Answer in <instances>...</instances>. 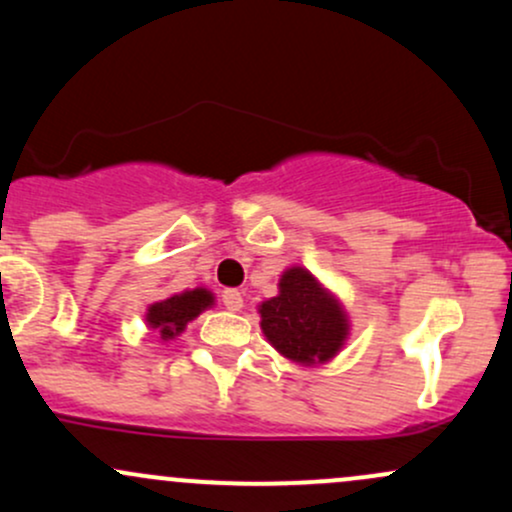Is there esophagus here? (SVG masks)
<instances>
[{"label": "esophagus", "instance_id": "34e87169", "mask_svg": "<svg viewBox=\"0 0 512 512\" xmlns=\"http://www.w3.org/2000/svg\"><path fill=\"white\" fill-rule=\"evenodd\" d=\"M221 303L226 305L228 310H233V313H238V310L243 308V296H240V291L236 289H226L221 293Z\"/></svg>", "mask_w": 512, "mask_h": 512}]
</instances>
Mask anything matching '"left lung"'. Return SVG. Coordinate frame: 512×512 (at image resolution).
<instances>
[{
	"instance_id": "obj_1",
	"label": "left lung",
	"mask_w": 512,
	"mask_h": 512,
	"mask_svg": "<svg viewBox=\"0 0 512 512\" xmlns=\"http://www.w3.org/2000/svg\"><path fill=\"white\" fill-rule=\"evenodd\" d=\"M260 327L267 342L301 366L332 361L349 339V315L330 289L305 267H289L279 293L260 303Z\"/></svg>"
}]
</instances>
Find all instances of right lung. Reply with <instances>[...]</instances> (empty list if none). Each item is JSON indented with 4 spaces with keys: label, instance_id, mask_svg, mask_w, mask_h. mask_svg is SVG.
<instances>
[{
    "label": "right lung",
    "instance_id": "1",
    "mask_svg": "<svg viewBox=\"0 0 512 512\" xmlns=\"http://www.w3.org/2000/svg\"><path fill=\"white\" fill-rule=\"evenodd\" d=\"M211 305H214V293L197 286V289H187L163 298V301L151 303L144 317L149 330H154L163 342H170V339L180 337L185 332L187 322L195 320Z\"/></svg>",
    "mask_w": 512,
    "mask_h": 512
}]
</instances>
